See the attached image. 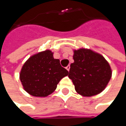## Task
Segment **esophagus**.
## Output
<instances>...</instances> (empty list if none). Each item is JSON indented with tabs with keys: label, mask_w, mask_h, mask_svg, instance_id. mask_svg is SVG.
Returning <instances> with one entry per match:
<instances>
[{
	"label": "esophagus",
	"mask_w": 126,
	"mask_h": 126,
	"mask_svg": "<svg viewBox=\"0 0 126 126\" xmlns=\"http://www.w3.org/2000/svg\"><path fill=\"white\" fill-rule=\"evenodd\" d=\"M66 70L67 71H69V69H70V66L68 65L66 67Z\"/></svg>",
	"instance_id": "1"
}]
</instances>
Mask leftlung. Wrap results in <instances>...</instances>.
Here are the masks:
<instances>
[{
	"mask_svg": "<svg viewBox=\"0 0 126 126\" xmlns=\"http://www.w3.org/2000/svg\"><path fill=\"white\" fill-rule=\"evenodd\" d=\"M74 62L71 64L69 78L76 91L83 96L99 94L105 88L111 76L109 63L104 57L90 50L74 51Z\"/></svg>",
	"mask_w": 126,
	"mask_h": 126,
	"instance_id": "8db88e82",
	"label": "left lung"
}]
</instances>
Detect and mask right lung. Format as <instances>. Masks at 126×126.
Listing matches in <instances>:
<instances>
[{
    "mask_svg": "<svg viewBox=\"0 0 126 126\" xmlns=\"http://www.w3.org/2000/svg\"><path fill=\"white\" fill-rule=\"evenodd\" d=\"M69 74L60 61L54 59L50 50L32 56L22 66L20 80L28 93L35 97H46L57 88L62 79Z\"/></svg>",
    "mask_w": 126,
    "mask_h": 126,
    "instance_id": "right-lung-1",
    "label": "right lung"
}]
</instances>
